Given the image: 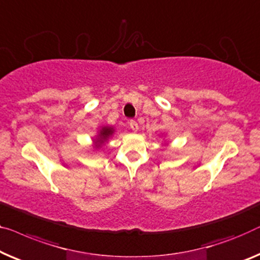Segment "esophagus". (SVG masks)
Returning a JSON list of instances; mask_svg holds the SVG:
<instances>
[{
    "mask_svg": "<svg viewBox=\"0 0 260 260\" xmlns=\"http://www.w3.org/2000/svg\"><path fill=\"white\" fill-rule=\"evenodd\" d=\"M130 127H131V129H133V131H135V133H136V131H138V124H137V122L130 121Z\"/></svg>",
    "mask_w": 260,
    "mask_h": 260,
    "instance_id": "esophagus-1",
    "label": "esophagus"
}]
</instances>
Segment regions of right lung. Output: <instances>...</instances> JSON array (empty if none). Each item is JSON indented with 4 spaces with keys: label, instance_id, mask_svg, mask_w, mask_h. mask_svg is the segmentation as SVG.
Segmentation results:
<instances>
[{
    "label": "right lung",
    "instance_id": "1",
    "mask_svg": "<svg viewBox=\"0 0 260 260\" xmlns=\"http://www.w3.org/2000/svg\"><path fill=\"white\" fill-rule=\"evenodd\" d=\"M115 134V127L111 125H103L100 127V130L97 131V135L92 138V149L95 151L102 148V146L109 141V138H111Z\"/></svg>",
    "mask_w": 260,
    "mask_h": 260
}]
</instances>
